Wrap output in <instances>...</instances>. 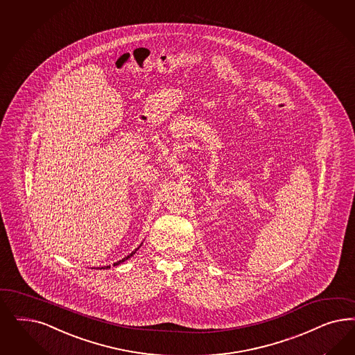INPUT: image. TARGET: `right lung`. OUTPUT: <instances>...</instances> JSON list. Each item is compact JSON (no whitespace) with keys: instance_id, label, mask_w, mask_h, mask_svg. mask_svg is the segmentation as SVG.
<instances>
[{"instance_id":"obj_1","label":"right lung","mask_w":355,"mask_h":355,"mask_svg":"<svg viewBox=\"0 0 355 355\" xmlns=\"http://www.w3.org/2000/svg\"><path fill=\"white\" fill-rule=\"evenodd\" d=\"M133 253H136V252H133ZM133 253H130V254H129V256H128V257H125V259H123V260H120V261H117V263H114V265H119V263H124V261H125L126 259H129V257H130V256H132V254H133ZM107 268H110V266H107Z\"/></svg>"}]
</instances>
